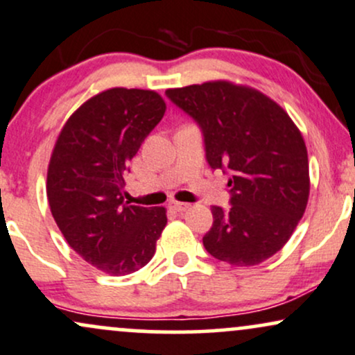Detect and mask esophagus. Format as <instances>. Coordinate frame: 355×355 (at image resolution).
Returning <instances> with one entry per match:
<instances>
[{
	"instance_id": "1",
	"label": "esophagus",
	"mask_w": 355,
	"mask_h": 355,
	"mask_svg": "<svg viewBox=\"0 0 355 355\" xmlns=\"http://www.w3.org/2000/svg\"><path fill=\"white\" fill-rule=\"evenodd\" d=\"M169 206H171V209H174L176 212H184L186 209H189V204H187V202L174 201V202H171Z\"/></svg>"
}]
</instances>
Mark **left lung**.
I'll return each mask as SVG.
<instances>
[{
  "label": "left lung",
  "instance_id": "left-lung-1",
  "mask_svg": "<svg viewBox=\"0 0 355 355\" xmlns=\"http://www.w3.org/2000/svg\"><path fill=\"white\" fill-rule=\"evenodd\" d=\"M166 96L199 124L211 168L231 174V209L211 207L206 251L241 268L269 259L293 236L309 199L301 131L276 101L231 81L174 87Z\"/></svg>",
  "mask_w": 355,
  "mask_h": 355
}]
</instances>
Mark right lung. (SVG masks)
<instances>
[{"instance_id": "right-lung-1", "label": "right lung", "mask_w": 355, "mask_h": 355, "mask_svg": "<svg viewBox=\"0 0 355 355\" xmlns=\"http://www.w3.org/2000/svg\"><path fill=\"white\" fill-rule=\"evenodd\" d=\"M166 112L156 91L111 87L62 126L48 166L46 194L68 244L110 276L144 268L166 227L164 207L124 202V174Z\"/></svg>"}]
</instances>
